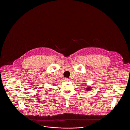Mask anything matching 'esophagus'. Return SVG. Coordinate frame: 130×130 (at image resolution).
Wrapping results in <instances>:
<instances>
[{
    "label": "esophagus",
    "mask_w": 130,
    "mask_h": 130,
    "mask_svg": "<svg viewBox=\"0 0 130 130\" xmlns=\"http://www.w3.org/2000/svg\"><path fill=\"white\" fill-rule=\"evenodd\" d=\"M64 79V81H69V80H70V79H69L66 78H65Z\"/></svg>",
    "instance_id": "esophagus-1"
}]
</instances>
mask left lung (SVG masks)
Segmentation results:
<instances>
[{
    "instance_id": "8db88e82",
    "label": "left lung",
    "mask_w": 130,
    "mask_h": 130,
    "mask_svg": "<svg viewBox=\"0 0 130 130\" xmlns=\"http://www.w3.org/2000/svg\"><path fill=\"white\" fill-rule=\"evenodd\" d=\"M85 86H87V88H85V89H86V91H87V92H88V91H91L92 89V87H91L90 86H86V85H85Z\"/></svg>"
}]
</instances>
